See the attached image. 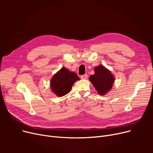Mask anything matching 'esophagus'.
Segmentation results:
<instances>
[{
  "instance_id": "obj_1",
  "label": "esophagus",
  "mask_w": 153,
  "mask_h": 153,
  "mask_svg": "<svg viewBox=\"0 0 153 153\" xmlns=\"http://www.w3.org/2000/svg\"><path fill=\"white\" fill-rule=\"evenodd\" d=\"M81 78L82 79H85L87 78V74H84V75H82L81 76Z\"/></svg>"
}]
</instances>
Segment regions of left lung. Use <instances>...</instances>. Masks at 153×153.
Returning <instances> with one entry per match:
<instances>
[{
	"instance_id": "obj_1",
	"label": "left lung",
	"mask_w": 153,
	"mask_h": 153,
	"mask_svg": "<svg viewBox=\"0 0 153 153\" xmlns=\"http://www.w3.org/2000/svg\"><path fill=\"white\" fill-rule=\"evenodd\" d=\"M95 74L89 77V80L100 95H105L111 90L115 77L110 71L102 65L94 68Z\"/></svg>"
}]
</instances>
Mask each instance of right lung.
I'll list each match as a JSON object with an SVG mask.
<instances>
[{
    "instance_id": "right-lung-1",
    "label": "right lung",
    "mask_w": 153,
    "mask_h": 153,
    "mask_svg": "<svg viewBox=\"0 0 153 153\" xmlns=\"http://www.w3.org/2000/svg\"><path fill=\"white\" fill-rule=\"evenodd\" d=\"M79 79L75 72L63 67L52 77L50 81L51 89L58 97H62L71 91L72 86Z\"/></svg>"
}]
</instances>
